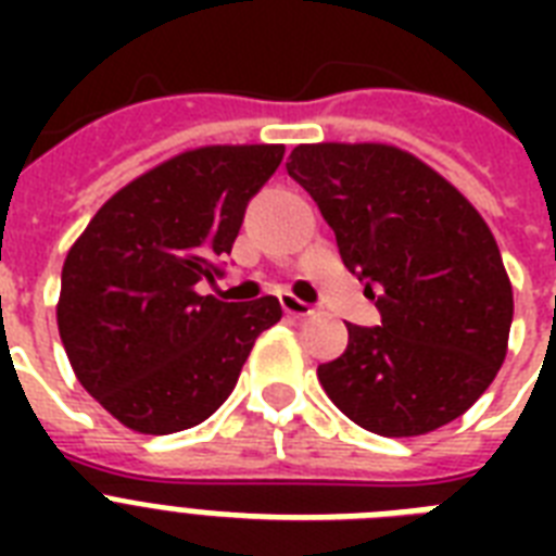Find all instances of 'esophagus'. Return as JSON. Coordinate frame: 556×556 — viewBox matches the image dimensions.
I'll list each match as a JSON object with an SVG mask.
<instances>
[{
  "instance_id": "esophagus-1",
  "label": "esophagus",
  "mask_w": 556,
  "mask_h": 556,
  "mask_svg": "<svg viewBox=\"0 0 556 556\" xmlns=\"http://www.w3.org/2000/svg\"><path fill=\"white\" fill-rule=\"evenodd\" d=\"M279 303H282V312L291 314V317H308V314L317 312L312 303H303V300L294 294H282V300H279Z\"/></svg>"
}]
</instances>
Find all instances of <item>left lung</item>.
<instances>
[{"label": "left lung", "mask_w": 556, "mask_h": 556, "mask_svg": "<svg viewBox=\"0 0 556 556\" xmlns=\"http://www.w3.org/2000/svg\"><path fill=\"white\" fill-rule=\"evenodd\" d=\"M286 169L380 312L371 329L346 323V352L317 369L326 395L387 439L467 413L496 378L514 320L491 227L447 178L387 143H300Z\"/></svg>", "instance_id": "left-lung-1"}]
</instances>
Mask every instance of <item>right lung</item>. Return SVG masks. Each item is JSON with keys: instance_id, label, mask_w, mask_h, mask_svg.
<instances>
[{"instance_id": "1", "label": "right lung", "mask_w": 556, "mask_h": 556, "mask_svg": "<svg viewBox=\"0 0 556 556\" xmlns=\"http://www.w3.org/2000/svg\"><path fill=\"white\" fill-rule=\"evenodd\" d=\"M282 155V143L181 152L117 190L72 244L60 340L83 389L129 430L169 435L210 418L282 317L277 296L222 303L195 291L222 274Z\"/></svg>"}]
</instances>
